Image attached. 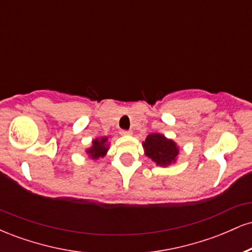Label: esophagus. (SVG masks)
Returning a JSON list of instances; mask_svg holds the SVG:
<instances>
[{"mask_svg": "<svg viewBox=\"0 0 252 252\" xmlns=\"http://www.w3.org/2000/svg\"><path fill=\"white\" fill-rule=\"evenodd\" d=\"M120 134L122 136H129V135H132V131L131 130H121Z\"/></svg>", "mask_w": 252, "mask_h": 252, "instance_id": "34e87169", "label": "esophagus"}]
</instances>
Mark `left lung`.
Returning <instances> with one entry per match:
<instances>
[{"label": "left lung", "instance_id": "obj_1", "mask_svg": "<svg viewBox=\"0 0 252 252\" xmlns=\"http://www.w3.org/2000/svg\"><path fill=\"white\" fill-rule=\"evenodd\" d=\"M144 154L154 161L156 166L168 167L178 160L179 147L174 141L162 134H149L142 143Z\"/></svg>", "mask_w": 252, "mask_h": 252}]
</instances>
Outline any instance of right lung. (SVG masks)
Segmentation results:
<instances>
[{
  "instance_id": "add662e5",
  "label": "right lung",
  "mask_w": 252,
  "mask_h": 252,
  "mask_svg": "<svg viewBox=\"0 0 252 252\" xmlns=\"http://www.w3.org/2000/svg\"><path fill=\"white\" fill-rule=\"evenodd\" d=\"M109 150V141L106 136L104 137H97L92 140V144L90 148L85 150L86 154L91 160H98L99 158H104Z\"/></svg>"
}]
</instances>
